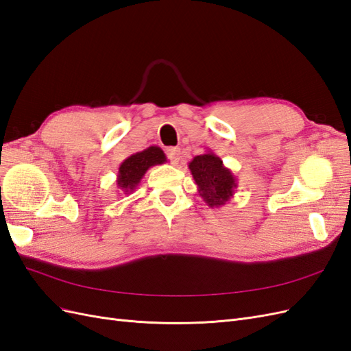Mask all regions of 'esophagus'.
Returning <instances> with one entry per match:
<instances>
[{
    "label": "esophagus",
    "instance_id": "1",
    "mask_svg": "<svg viewBox=\"0 0 351 351\" xmlns=\"http://www.w3.org/2000/svg\"><path fill=\"white\" fill-rule=\"evenodd\" d=\"M167 156H168L169 161H171L176 165V164H178L180 158H182V149H180V147H168Z\"/></svg>",
    "mask_w": 351,
    "mask_h": 351
}]
</instances>
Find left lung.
<instances>
[{"mask_svg":"<svg viewBox=\"0 0 351 351\" xmlns=\"http://www.w3.org/2000/svg\"><path fill=\"white\" fill-rule=\"evenodd\" d=\"M189 169L197 186L199 196L209 208L224 206L234 196L237 178L214 152L195 156L189 162Z\"/></svg>","mask_w":351,"mask_h":351,"instance_id":"1","label":"left lung"}]
</instances>
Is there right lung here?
I'll return each instance as SVG.
<instances>
[{
  "instance_id": "1",
  "label": "right lung",
  "mask_w": 351,
  "mask_h": 351,
  "mask_svg": "<svg viewBox=\"0 0 351 351\" xmlns=\"http://www.w3.org/2000/svg\"><path fill=\"white\" fill-rule=\"evenodd\" d=\"M164 162H167L165 154L158 146H149L142 152H136L129 158H125L119 168V174H117L115 180L117 187H119V193H133L147 169L154 165H161Z\"/></svg>"
}]
</instances>
